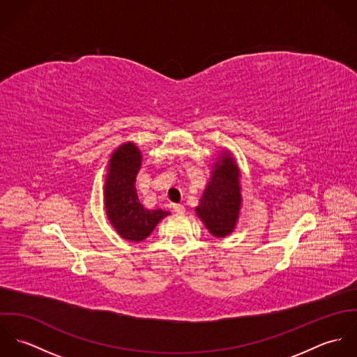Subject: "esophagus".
<instances>
[{
  "mask_svg": "<svg viewBox=\"0 0 357 357\" xmlns=\"http://www.w3.org/2000/svg\"><path fill=\"white\" fill-rule=\"evenodd\" d=\"M173 210L176 214H184L185 213V207L183 204H174Z\"/></svg>",
  "mask_w": 357,
  "mask_h": 357,
  "instance_id": "34e87169",
  "label": "esophagus"
}]
</instances>
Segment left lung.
Here are the masks:
<instances>
[{
    "label": "left lung",
    "instance_id": "8db88e82",
    "mask_svg": "<svg viewBox=\"0 0 357 357\" xmlns=\"http://www.w3.org/2000/svg\"><path fill=\"white\" fill-rule=\"evenodd\" d=\"M239 177L241 172L232 153H221L214 162L204 195L195 207L197 215L215 238L228 236L236 227L242 206Z\"/></svg>",
    "mask_w": 357,
    "mask_h": 357
}]
</instances>
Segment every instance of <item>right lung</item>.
<instances>
[{
  "label": "right lung",
  "mask_w": 357,
  "mask_h": 357,
  "mask_svg": "<svg viewBox=\"0 0 357 357\" xmlns=\"http://www.w3.org/2000/svg\"><path fill=\"white\" fill-rule=\"evenodd\" d=\"M142 158V151L133 143L121 144L111 153L104 183L107 217L119 236L133 242L149 238L158 222L170 214L162 208L149 210L140 204L136 177Z\"/></svg>",
  "instance_id": "add662e5"
}]
</instances>
